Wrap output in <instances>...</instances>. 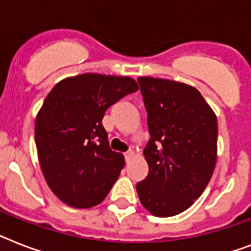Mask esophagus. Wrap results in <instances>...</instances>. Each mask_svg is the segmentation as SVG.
<instances>
[{"instance_id": "1", "label": "esophagus", "mask_w": 251, "mask_h": 251, "mask_svg": "<svg viewBox=\"0 0 251 251\" xmlns=\"http://www.w3.org/2000/svg\"><path fill=\"white\" fill-rule=\"evenodd\" d=\"M134 156H135V153H134V152H132V151H129V152H126V153H125L126 161L131 160V158L134 157Z\"/></svg>"}]
</instances>
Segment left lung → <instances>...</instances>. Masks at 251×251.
I'll return each mask as SVG.
<instances>
[{
  "label": "left lung",
  "instance_id": "1",
  "mask_svg": "<svg viewBox=\"0 0 251 251\" xmlns=\"http://www.w3.org/2000/svg\"><path fill=\"white\" fill-rule=\"evenodd\" d=\"M151 139L143 153L150 173L136 184L154 217H173L195 203L213 176L218 122L196 87L166 78H138Z\"/></svg>",
  "mask_w": 251,
  "mask_h": 251
}]
</instances>
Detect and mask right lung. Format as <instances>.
Segmentation results:
<instances>
[{
  "mask_svg": "<svg viewBox=\"0 0 251 251\" xmlns=\"http://www.w3.org/2000/svg\"><path fill=\"white\" fill-rule=\"evenodd\" d=\"M139 89L129 76L83 73L59 81L36 117L34 139L45 180L60 201L89 209L100 203L125 166L109 148L104 112Z\"/></svg>",
  "mask_w": 251,
  "mask_h": 251,
  "instance_id": "1",
  "label": "right lung"
}]
</instances>
